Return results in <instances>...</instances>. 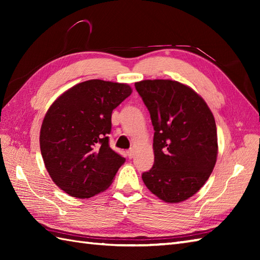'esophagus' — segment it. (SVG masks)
<instances>
[{"instance_id": "34e87169", "label": "esophagus", "mask_w": 260, "mask_h": 260, "mask_svg": "<svg viewBox=\"0 0 260 260\" xmlns=\"http://www.w3.org/2000/svg\"><path fill=\"white\" fill-rule=\"evenodd\" d=\"M127 156H128L129 158H132V157L134 156V150H133V148H131V150L127 151Z\"/></svg>"}]
</instances>
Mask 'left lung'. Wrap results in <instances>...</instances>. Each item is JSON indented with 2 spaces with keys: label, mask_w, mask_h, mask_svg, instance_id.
I'll list each match as a JSON object with an SVG mask.
<instances>
[{
  "label": "left lung",
  "mask_w": 260,
  "mask_h": 260,
  "mask_svg": "<svg viewBox=\"0 0 260 260\" xmlns=\"http://www.w3.org/2000/svg\"><path fill=\"white\" fill-rule=\"evenodd\" d=\"M135 88L154 127V164L142 174L153 194L170 203L189 199L209 179L217 161L214 117L190 87L173 80H143Z\"/></svg>",
  "instance_id": "obj_1"
}]
</instances>
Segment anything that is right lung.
Wrapping results in <instances>:
<instances>
[{"label":"right lung","instance_id":"1","mask_svg":"<svg viewBox=\"0 0 260 260\" xmlns=\"http://www.w3.org/2000/svg\"><path fill=\"white\" fill-rule=\"evenodd\" d=\"M132 93L126 84L87 80L63 92L47 112L40 150L52 181L85 199L106 190L125 158L109 146L112 113Z\"/></svg>","mask_w":260,"mask_h":260}]
</instances>
